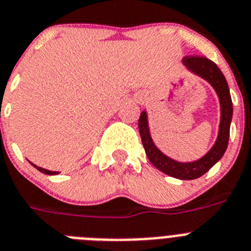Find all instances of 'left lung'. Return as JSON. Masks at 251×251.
<instances>
[{"label": "left lung", "mask_w": 251, "mask_h": 251, "mask_svg": "<svg viewBox=\"0 0 251 251\" xmlns=\"http://www.w3.org/2000/svg\"><path fill=\"white\" fill-rule=\"evenodd\" d=\"M183 64L186 65L189 71L208 80L219 96L220 104H221V123H220L219 136L212 149L197 162L179 163L168 158L154 145L150 138L148 116L145 111L141 112L140 119H139V131H140L145 152L154 167L171 177L189 180L200 178L206 172L210 171L226 151L228 136H230V124L232 119V101H231L230 91H228L225 75L212 60L201 55H187L183 58Z\"/></svg>", "instance_id": "1"}]
</instances>
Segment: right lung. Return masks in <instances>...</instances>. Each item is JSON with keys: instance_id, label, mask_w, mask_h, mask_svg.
Returning <instances> with one entry per match:
<instances>
[{"instance_id": "right-lung-1", "label": "right lung", "mask_w": 251, "mask_h": 251, "mask_svg": "<svg viewBox=\"0 0 251 251\" xmlns=\"http://www.w3.org/2000/svg\"><path fill=\"white\" fill-rule=\"evenodd\" d=\"M32 164V163H31ZM34 165L35 168H36V169H38L39 172H41V173H44V174H49V176H54V174H58V172H51V171H47V169H44V168H40V167H36V165L35 164H32Z\"/></svg>"}]
</instances>
